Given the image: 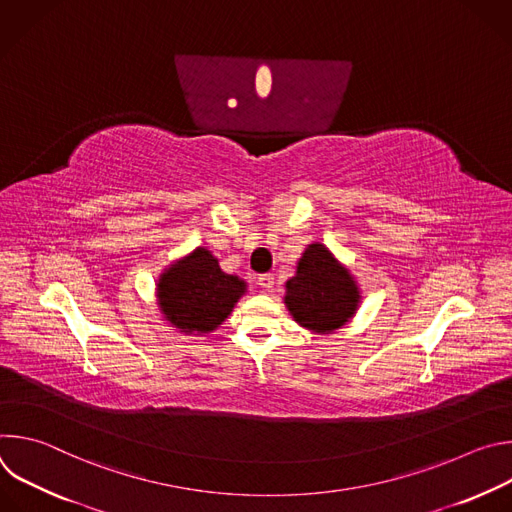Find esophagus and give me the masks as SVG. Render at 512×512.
<instances>
[{
	"instance_id": "34e87169",
	"label": "esophagus",
	"mask_w": 512,
	"mask_h": 512,
	"mask_svg": "<svg viewBox=\"0 0 512 512\" xmlns=\"http://www.w3.org/2000/svg\"><path fill=\"white\" fill-rule=\"evenodd\" d=\"M273 283H275V277H273L271 273H263V275H259V285H261L263 289H271V287H273Z\"/></svg>"
}]
</instances>
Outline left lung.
<instances>
[{"label":"left lung","mask_w":512,"mask_h":512,"mask_svg":"<svg viewBox=\"0 0 512 512\" xmlns=\"http://www.w3.org/2000/svg\"><path fill=\"white\" fill-rule=\"evenodd\" d=\"M283 302L300 326L330 334L356 314L360 291L348 269L322 243H312L285 283Z\"/></svg>","instance_id":"left-lung-1"}]
</instances>
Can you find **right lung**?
Masks as SVG:
<instances>
[{"label": "right lung", "instance_id": "right-lung-1", "mask_svg": "<svg viewBox=\"0 0 512 512\" xmlns=\"http://www.w3.org/2000/svg\"><path fill=\"white\" fill-rule=\"evenodd\" d=\"M247 283L229 275L204 247L172 263L158 281V306L184 334H208L233 312Z\"/></svg>", "mask_w": 512, "mask_h": 512}]
</instances>
